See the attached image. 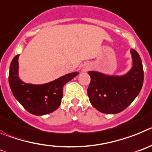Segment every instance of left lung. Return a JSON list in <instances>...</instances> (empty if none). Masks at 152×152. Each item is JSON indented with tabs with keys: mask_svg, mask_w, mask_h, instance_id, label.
<instances>
[{
	"mask_svg": "<svg viewBox=\"0 0 152 152\" xmlns=\"http://www.w3.org/2000/svg\"><path fill=\"white\" fill-rule=\"evenodd\" d=\"M132 67L122 76H108L89 71L91 77L87 92L95 109L104 113H117L125 110L137 97L144 80L142 63L139 54L130 50Z\"/></svg>",
	"mask_w": 152,
	"mask_h": 152,
	"instance_id": "left-lung-1",
	"label": "left lung"
}]
</instances>
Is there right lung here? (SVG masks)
Segmentation results:
<instances>
[{
    "label": "right lung",
    "mask_w": 152,
    "mask_h": 152,
    "mask_svg": "<svg viewBox=\"0 0 152 152\" xmlns=\"http://www.w3.org/2000/svg\"><path fill=\"white\" fill-rule=\"evenodd\" d=\"M19 56H15L10 66L9 84L13 96L27 111L34 115H45L57 110L61 103L64 85L79 73H68L45 84L26 83L19 77Z\"/></svg>",
    "instance_id": "obj_1"
}]
</instances>
